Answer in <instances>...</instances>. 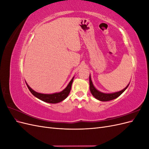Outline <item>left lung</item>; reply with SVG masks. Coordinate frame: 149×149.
<instances>
[{
    "mask_svg": "<svg viewBox=\"0 0 149 149\" xmlns=\"http://www.w3.org/2000/svg\"><path fill=\"white\" fill-rule=\"evenodd\" d=\"M90 76L91 75H89L90 91H91V94H93V96L94 97L101 101H108L113 100H114V99L118 97L122 93L124 92L125 90L127 88V87L129 85V84L124 89L121 90V91H118V92H116V93H104L99 91L98 90L96 89L95 88V87L94 86V85H93V82L91 81V76Z\"/></svg>",
    "mask_w": 149,
    "mask_h": 149,
    "instance_id": "left-lung-1",
    "label": "left lung"
}]
</instances>
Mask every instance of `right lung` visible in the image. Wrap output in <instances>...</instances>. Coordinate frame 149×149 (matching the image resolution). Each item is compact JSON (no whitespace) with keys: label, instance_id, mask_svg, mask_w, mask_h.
Instances as JSON below:
<instances>
[{"label":"right lung","instance_id":"add662e5","mask_svg":"<svg viewBox=\"0 0 149 149\" xmlns=\"http://www.w3.org/2000/svg\"><path fill=\"white\" fill-rule=\"evenodd\" d=\"M74 78V77H73L71 79L70 82L68 84L66 88L63 90L62 91H61L60 93H53V94H42V93H37L31 89L26 83V86H27V87H28L29 89L30 90L31 93L34 96H35L36 97L38 98L39 100H42L44 102H46L48 103L55 104V103H58L62 101H63L68 97V94H70V92L71 91V85H72V83H73Z\"/></svg>","mask_w":149,"mask_h":149}]
</instances>
